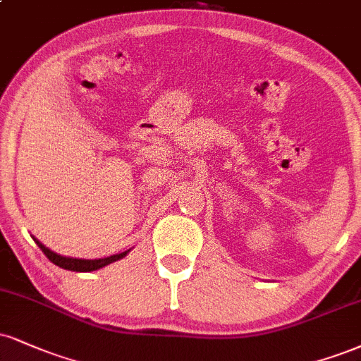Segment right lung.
Here are the masks:
<instances>
[{
  "label": "right lung",
  "mask_w": 361,
  "mask_h": 361,
  "mask_svg": "<svg viewBox=\"0 0 361 361\" xmlns=\"http://www.w3.org/2000/svg\"><path fill=\"white\" fill-rule=\"evenodd\" d=\"M33 240L37 242V245L40 247L43 254L49 257L51 262L55 264V266L62 267V269H67V271H73V272H92V271H97V269H102L106 266H109L112 262H117V260L124 259L126 255L131 252V249L126 250V252H121V254H116V255H111V257H104V259H75V257H65V255H60L56 254V252L50 250L49 247L43 245L38 238L33 237Z\"/></svg>",
  "instance_id": "1"
}]
</instances>
